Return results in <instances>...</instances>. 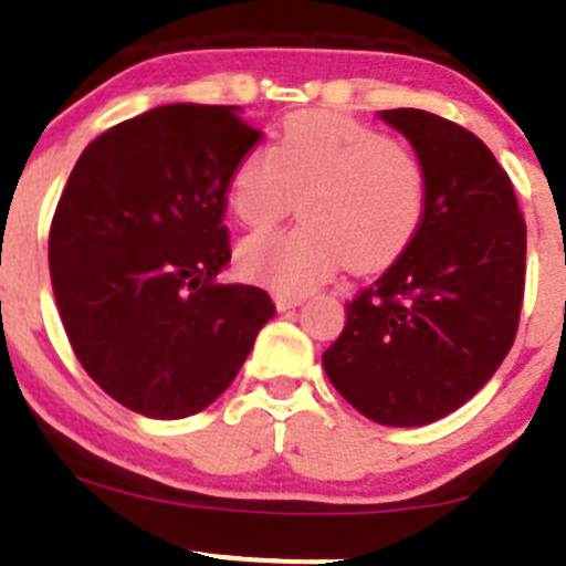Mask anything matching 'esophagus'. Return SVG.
Here are the masks:
<instances>
[{"instance_id": "1", "label": "esophagus", "mask_w": 566, "mask_h": 566, "mask_svg": "<svg viewBox=\"0 0 566 566\" xmlns=\"http://www.w3.org/2000/svg\"><path fill=\"white\" fill-rule=\"evenodd\" d=\"M276 310L279 312H287V310H295V306H301L306 301V295H287V293H276Z\"/></svg>"}]
</instances>
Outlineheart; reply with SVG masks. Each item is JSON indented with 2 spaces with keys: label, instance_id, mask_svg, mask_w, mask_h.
<instances>
[{
  "label": "heart",
  "instance_id": "obj_1",
  "mask_svg": "<svg viewBox=\"0 0 566 566\" xmlns=\"http://www.w3.org/2000/svg\"><path fill=\"white\" fill-rule=\"evenodd\" d=\"M287 232H256L238 249L240 271L279 293H306L345 262L376 271L398 260L420 232L429 182L420 157L373 126L332 113L290 118L271 149L240 157L229 205L245 227H268L293 210Z\"/></svg>",
  "mask_w": 566,
  "mask_h": 566
}]
</instances>
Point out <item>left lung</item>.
Here are the masks:
<instances>
[{
  "mask_svg": "<svg viewBox=\"0 0 566 566\" xmlns=\"http://www.w3.org/2000/svg\"><path fill=\"white\" fill-rule=\"evenodd\" d=\"M420 157L429 205L409 249L345 306L323 354L339 395L381 426H429L468 403L514 343L525 221L495 155L426 109H381Z\"/></svg>",
  "mask_w": 566,
  "mask_h": 566,
  "instance_id": "1",
  "label": "left lung"
}]
</instances>
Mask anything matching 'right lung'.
Masks as SVG:
<instances>
[{
	"label": "right lung",
	"mask_w": 566,
	"mask_h": 566,
	"mask_svg": "<svg viewBox=\"0 0 566 566\" xmlns=\"http://www.w3.org/2000/svg\"><path fill=\"white\" fill-rule=\"evenodd\" d=\"M260 135L240 107H155L98 135L60 196V321L87 376L137 415L207 409L276 312L265 290L218 284L232 256L229 179Z\"/></svg>",
	"instance_id": "obj_1"
}]
</instances>
